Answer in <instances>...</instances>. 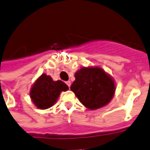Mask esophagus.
I'll return each instance as SVG.
<instances>
[{
    "mask_svg": "<svg viewBox=\"0 0 150 150\" xmlns=\"http://www.w3.org/2000/svg\"><path fill=\"white\" fill-rule=\"evenodd\" d=\"M66 83H67V86H68L69 88H70V87H71V81H67V82H66Z\"/></svg>",
    "mask_w": 150,
    "mask_h": 150,
    "instance_id": "obj_1",
    "label": "esophagus"
}]
</instances>
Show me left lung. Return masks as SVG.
<instances>
[{
	"instance_id": "8db88e82",
	"label": "left lung",
	"mask_w": 150,
	"mask_h": 150,
	"mask_svg": "<svg viewBox=\"0 0 150 150\" xmlns=\"http://www.w3.org/2000/svg\"><path fill=\"white\" fill-rule=\"evenodd\" d=\"M75 77L71 90L89 110L104 107L112 100L115 80L100 67H83L75 72Z\"/></svg>"
}]
</instances>
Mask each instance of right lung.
I'll list each match as a JSON object with an SVG mask.
<instances>
[{
  "label": "right lung",
  "mask_w": 150,
  "mask_h": 150,
  "mask_svg": "<svg viewBox=\"0 0 150 150\" xmlns=\"http://www.w3.org/2000/svg\"><path fill=\"white\" fill-rule=\"evenodd\" d=\"M68 89L65 83L61 80L54 81L50 75L42 74L32 85L30 96L38 108L47 109L55 104L62 91Z\"/></svg>",
  "instance_id": "1"
}]
</instances>
